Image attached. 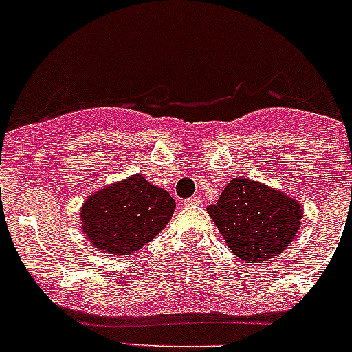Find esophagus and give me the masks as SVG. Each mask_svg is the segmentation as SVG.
<instances>
[{"instance_id": "1", "label": "esophagus", "mask_w": 352, "mask_h": 352, "mask_svg": "<svg viewBox=\"0 0 352 352\" xmlns=\"http://www.w3.org/2000/svg\"><path fill=\"white\" fill-rule=\"evenodd\" d=\"M199 204H201V197L199 196H192L184 201V206H199Z\"/></svg>"}]
</instances>
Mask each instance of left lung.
<instances>
[{
    "instance_id": "8db88e82",
    "label": "left lung",
    "mask_w": 352,
    "mask_h": 352,
    "mask_svg": "<svg viewBox=\"0 0 352 352\" xmlns=\"http://www.w3.org/2000/svg\"><path fill=\"white\" fill-rule=\"evenodd\" d=\"M208 212L233 254L252 265L289 247L303 216L286 194L243 177L232 180Z\"/></svg>"
}]
</instances>
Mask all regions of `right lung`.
<instances>
[{
	"label": "right lung",
	"mask_w": 352,
	"mask_h": 352,
	"mask_svg": "<svg viewBox=\"0 0 352 352\" xmlns=\"http://www.w3.org/2000/svg\"><path fill=\"white\" fill-rule=\"evenodd\" d=\"M175 211L166 190L133 175L94 194L81 209L85 235L95 248L129 255L155 239Z\"/></svg>",
	"instance_id": "add662e5"
}]
</instances>
